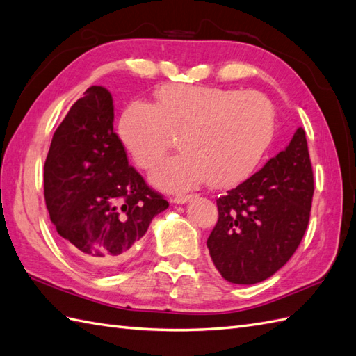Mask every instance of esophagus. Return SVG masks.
<instances>
[{
  "label": "esophagus",
  "instance_id": "obj_1",
  "mask_svg": "<svg viewBox=\"0 0 356 356\" xmlns=\"http://www.w3.org/2000/svg\"><path fill=\"white\" fill-rule=\"evenodd\" d=\"M193 198H194V195H177V197H175L172 202H175L176 204H185V203L191 202Z\"/></svg>",
  "mask_w": 356,
  "mask_h": 356
}]
</instances>
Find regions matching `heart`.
<instances>
[{
	"label": "heart",
	"mask_w": 356,
	"mask_h": 356,
	"mask_svg": "<svg viewBox=\"0 0 356 356\" xmlns=\"http://www.w3.org/2000/svg\"><path fill=\"white\" fill-rule=\"evenodd\" d=\"M156 106L134 100L118 135L136 165L149 170L180 135L181 153L152 171V184L181 193L203 184L230 188L257 168L275 132V109L259 91L211 86H163Z\"/></svg>",
	"instance_id": "heart-1"
}]
</instances>
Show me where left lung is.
<instances>
[{"mask_svg":"<svg viewBox=\"0 0 356 356\" xmlns=\"http://www.w3.org/2000/svg\"><path fill=\"white\" fill-rule=\"evenodd\" d=\"M314 193L305 131L239 186L216 200L207 239L215 268L233 284H256L293 256L309 221Z\"/></svg>","mask_w":356,"mask_h":356,"instance_id":"left-lung-1","label":"left lung"}]
</instances>
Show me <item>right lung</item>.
Segmentation results:
<instances>
[{
	"instance_id": "obj_1",
	"label": "right lung",
	"mask_w": 356,
	"mask_h": 356,
	"mask_svg": "<svg viewBox=\"0 0 356 356\" xmlns=\"http://www.w3.org/2000/svg\"><path fill=\"white\" fill-rule=\"evenodd\" d=\"M113 96L91 86L52 136L44 202L57 233L84 265L111 272L168 202L129 165L114 132Z\"/></svg>"
}]
</instances>
